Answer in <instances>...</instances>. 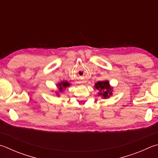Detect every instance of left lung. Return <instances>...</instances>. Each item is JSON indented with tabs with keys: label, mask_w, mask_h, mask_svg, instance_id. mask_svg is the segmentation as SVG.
<instances>
[{
	"label": "left lung",
	"mask_w": 158,
	"mask_h": 158,
	"mask_svg": "<svg viewBox=\"0 0 158 158\" xmlns=\"http://www.w3.org/2000/svg\"><path fill=\"white\" fill-rule=\"evenodd\" d=\"M94 88L99 90V96H102V98H108L112 95V88L110 86L108 81H98L94 85Z\"/></svg>",
	"instance_id": "8db88e82"
}]
</instances>
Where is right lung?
I'll return each mask as SVG.
<instances>
[{
    "label": "right lung",
    "instance_id": "right-lung-1",
    "mask_svg": "<svg viewBox=\"0 0 158 158\" xmlns=\"http://www.w3.org/2000/svg\"><path fill=\"white\" fill-rule=\"evenodd\" d=\"M70 84L66 81H63L61 83H59L58 84V86H59V90L60 92H62L64 90V88H66L68 86H69Z\"/></svg>",
    "mask_w": 158,
    "mask_h": 158
}]
</instances>
